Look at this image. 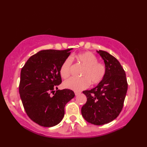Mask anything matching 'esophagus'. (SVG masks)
Instances as JSON below:
<instances>
[{"label":"esophagus","mask_w":147,"mask_h":147,"mask_svg":"<svg viewBox=\"0 0 147 147\" xmlns=\"http://www.w3.org/2000/svg\"><path fill=\"white\" fill-rule=\"evenodd\" d=\"M80 93V92H76V91L74 92V94H75V95H79Z\"/></svg>","instance_id":"esophagus-1"}]
</instances>
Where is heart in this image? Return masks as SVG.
Segmentation results:
<instances>
[{
  "label": "heart",
  "instance_id": "obj_1",
  "mask_svg": "<svg viewBox=\"0 0 147 147\" xmlns=\"http://www.w3.org/2000/svg\"><path fill=\"white\" fill-rule=\"evenodd\" d=\"M76 58L85 68L82 73V78H71L63 83L65 88L82 91L88 88L90 83L96 85L100 83L106 73L105 65L98 62V58L92 52H86L78 54ZM73 60L68 57L62 62L59 69V73L62 78H67L71 74Z\"/></svg>",
  "mask_w": 147,
  "mask_h": 147
}]
</instances>
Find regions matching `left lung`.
<instances>
[{"label":"left lung","instance_id":"8db88e82","mask_svg":"<svg viewBox=\"0 0 147 147\" xmlns=\"http://www.w3.org/2000/svg\"><path fill=\"white\" fill-rule=\"evenodd\" d=\"M97 52L104 61L106 73L94 88L83 92L87 101L82 108V114L88 123L103 125L119 115L127 93V82L125 71L116 58L104 51Z\"/></svg>","mask_w":147,"mask_h":147}]
</instances>
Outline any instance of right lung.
<instances>
[{"label":"right lung","mask_w":147,"mask_h":147,"mask_svg":"<svg viewBox=\"0 0 147 147\" xmlns=\"http://www.w3.org/2000/svg\"><path fill=\"white\" fill-rule=\"evenodd\" d=\"M71 49L41 51L31 56L21 69V101L28 117L40 126L58 124L64 115L65 104L75 95L69 89L57 90L62 82L59 69Z\"/></svg>","instance_id":"1"}]
</instances>
